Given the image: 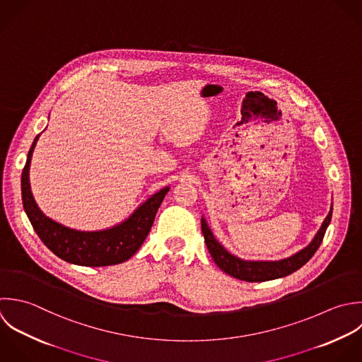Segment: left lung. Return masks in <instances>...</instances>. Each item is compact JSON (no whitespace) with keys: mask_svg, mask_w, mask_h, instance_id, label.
<instances>
[{"mask_svg":"<svg viewBox=\"0 0 362 362\" xmlns=\"http://www.w3.org/2000/svg\"><path fill=\"white\" fill-rule=\"evenodd\" d=\"M332 214H333V204H332L330 211H329L327 217L325 218L320 230L312 240V243L306 248L293 254L292 257H288V258L279 259V261H245V259H241V258L233 255L216 240V237L213 235L204 217H202V231H203L204 243L209 248V252L221 271H224L230 276L240 279V281L265 282V281H272V279L284 278V276L293 274L295 271L300 269L315 255V252L319 250V247L323 241V237L326 234V230L332 221Z\"/></svg>","mask_w":362,"mask_h":362,"instance_id":"left-lung-1","label":"left lung"}]
</instances>
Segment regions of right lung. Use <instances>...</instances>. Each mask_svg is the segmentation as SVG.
<instances>
[{"label":"right lung","mask_w":362,"mask_h":362,"mask_svg":"<svg viewBox=\"0 0 362 362\" xmlns=\"http://www.w3.org/2000/svg\"><path fill=\"white\" fill-rule=\"evenodd\" d=\"M39 135L32 142L21 177L23 210L37 237L56 257L80 267H108L129 259L149 234L156 211L170 187L152 194L128 218L110 228L80 231L66 227L45 216L30 192L29 168Z\"/></svg>","instance_id":"1"}]
</instances>
